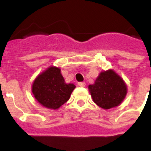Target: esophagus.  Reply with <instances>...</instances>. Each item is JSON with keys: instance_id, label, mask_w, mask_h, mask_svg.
I'll list each match as a JSON object with an SVG mask.
<instances>
[{"instance_id": "34e87169", "label": "esophagus", "mask_w": 151, "mask_h": 151, "mask_svg": "<svg viewBox=\"0 0 151 151\" xmlns=\"http://www.w3.org/2000/svg\"><path fill=\"white\" fill-rule=\"evenodd\" d=\"M78 86H80V87H85V82H78Z\"/></svg>"}]
</instances>
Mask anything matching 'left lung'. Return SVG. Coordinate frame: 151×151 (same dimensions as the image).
Wrapping results in <instances>:
<instances>
[{"label": "left lung", "mask_w": 151, "mask_h": 151, "mask_svg": "<svg viewBox=\"0 0 151 151\" xmlns=\"http://www.w3.org/2000/svg\"><path fill=\"white\" fill-rule=\"evenodd\" d=\"M88 89L94 102L104 110L118 106L127 94V85L113 69L101 72Z\"/></svg>", "instance_id": "8db88e82"}]
</instances>
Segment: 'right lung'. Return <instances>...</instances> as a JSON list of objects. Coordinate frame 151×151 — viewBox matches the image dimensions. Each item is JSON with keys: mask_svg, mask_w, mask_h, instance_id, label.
Masks as SVG:
<instances>
[{"mask_svg": "<svg viewBox=\"0 0 151 151\" xmlns=\"http://www.w3.org/2000/svg\"><path fill=\"white\" fill-rule=\"evenodd\" d=\"M75 88L74 84L65 82L59 67L50 66L36 77L32 91L41 106L57 110L69 99Z\"/></svg>", "mask_w": 151, "mask_h": 151, "instance_id": "add662e5", "label": "right lung"}]
</instances>
